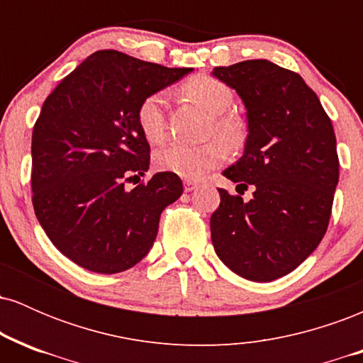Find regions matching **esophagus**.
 I'll list each match as a JSON object with an SVG mask.
<instances>
[{
  "mask_svg": "<svg viewBox=\"0 0 363 363\" xmlns=\"http://www.w3.org/2000/svg\"><path fill=\"white\" fill-rule=\"evenodd\" d=\"M198 187H199L198 182H194V181H184V191H186V193H191V191L198 189Z\"/></svg>",
  "mask_w": 363,
  "mask_h": 363,
  "instance_id": "34e87169",
  "label": "esophagus"
}]
</instances>
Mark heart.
<instances>
[{
    "mask_svg": "<svg viewBox=\"0 0 363 363\" xmlns=\"http://www.w3.org/2000/svg\"><path fill=\"white\" fill-rule=\"evenodd\" d=\"M182 91L186 97L213 116V129L225 143L237 147L242 141V123L234 116L223 114L234 101L232 90L225 83L216 78L198 74L182 85ZM136 119L147 141L153 145L164 143L167 138V94L155 91L145 97L136 111ZM223 142L210 140L201 145L174 143L157 152L155 167L187 181H198L225 162L228 150Z\"/></svg>",
    "mask_w": 363,
    "mask_h": 363,
    "instance_id": "heart-1",
    "label": "heart"
}]
</instances>
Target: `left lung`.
<instances>
[{"mask_svg": "<svg viewBox=\"0 0 363 363\" xmlns=\"http://www.w3.org/2000/svg\"><path fill=\"white\" fill-rule=\"evenodd\" d=\"M211 74L237 91L247 116L244 153L223 176L254 189L249 201L218 189L211 242L239 277L273 281L326 234L340 177L335 129L301 74L272 61L218 66Z\"/></svg>", "mask_w": 363, "mask_h": 363, "instance_id": "left-lung-1", "label": "left lung"}]
</instances>
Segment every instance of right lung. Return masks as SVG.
Here are the masks:
<instances>
[{"mask_svg": "<svg viewBox=\"0 0 363 363\" xmlns=\"http://www.w3.org/2000/svg\"><path fill=\"white\" fill-rule=\"evenodd\" d=\"M191 72L106 49L45 99L32 133V203L57 251L82 268H133L155 242L164 208L182 194V181L170 172L131 191L124 182L150 167L136 119L141 101Z\"/></svg>", "mask_w": 363, "mask_h": 363, "instance_id": "1", "label": "right lung"}]
</instances>
